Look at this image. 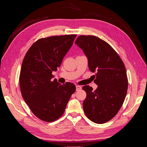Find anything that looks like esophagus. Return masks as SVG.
Returning <instances> with one entry per match:
<instances>
[{
    "label": "esophagus",
    "instance_id": "esophagus-1",
    "mask_svg": "<svg viewBox=\"0 0 147 147\" xmlns=\"http://www.w3.org/2000/svg\"><path fill=\"white\" fill-rule=\"evenodd\" d=\"M76 91H78V90L82 89V87H81V86H79V85H76Z\"/></svg>",
    "mask_w": 147,
    "mask_h": 147
}]
</instances>
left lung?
I'll return each instance as SVG.
<instances>
[{
	"label": "left lung",
	"instance_id": "8db88e82",
	"mask_svg": "<svg viewBox=\"0 0 147 147\" xmlns=\"http://www.w3.org/2000/svg\"><path fill=\"white\" fill-rule=\"evenodd\" d=\"M75 44L88 58L90 71L95 73L97 88L83 86L86 93L83 107L86 116L95 123L111 120L123 104L127 90L125 65L114 49L104 40L92 35H81Z\"/></svg>",
	"mask_w": 147,
	"mask_h": 147
}]
</instances>
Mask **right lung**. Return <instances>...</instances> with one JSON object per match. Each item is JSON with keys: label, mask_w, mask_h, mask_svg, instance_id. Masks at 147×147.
Returning <instances> with one entry per match:
<instances>
[{"label": "right lung", "mask_w": 147, "mask_h": 147, "mask_svg": "<svg viewBox=\"0 0 147 147\" xmlns=\"http://www.w3.org/2000/svg\"><path fill=\"white\" fill-rule=\"evenodd\" d=\"M76 36L65 35L40 38L31 46L23 59L20 75L22 96L40 120L51 123L61 117L76 91L73 83L62 85L55 79L52 81V72L60 67Z\"/></svg>", "instance_id": "obj_1"}]
</instances>
